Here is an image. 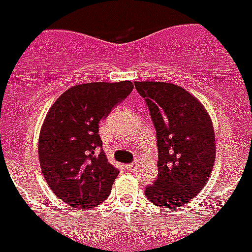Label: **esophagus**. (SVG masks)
<instances>
[{
	"label": "esophagus",
	"mask_w": 252,
	"mask_h": 252,
	"mask_svg": "<svg viewBox=\"0 0 252 252\" xmlns=\"http://www.w3.org/2000/svg\"><path fill=\"white\" fill-rule=\"evenodd\" d=\"M136 168H137V161H133V163L126 164V169H128V171H134Z\"/></svg>",
	"instance_id": "obj_1"
}]
</instances>
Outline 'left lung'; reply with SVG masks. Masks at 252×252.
I'll list each match as a JSON object with an SVG mask.
<instances>
[{
  "label": "left lung",
  "mask_w": 252,
  "mask_h": 252,
  "mask_svg": "<svg viewBox=\"0 0 252 252\" xmlns=\"http://www.w3.org/2000/svg\"><path fill=\"white\" fill-rule=\"evenodd\" d=\"M157 132L158 177L145 195L171 210L193 199L212 172L216 155L212 122L197 98L179 85L136 81Z\"/></svg>",
  "instance_id": "obj_1"
}]
</instances>
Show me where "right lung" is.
Segmentation results:
<instances>
[{"label": "right lung", "instance_id": "right-lung-1", "mask_svg": "<svg viewBox=\"0 0 252 252\" xmlns=\"http://www.w3.org/2000/svg\"><path fill=\"white\" fill-rule=\"evenodd\" d=\"M133 91L130 81L69 88L50 107L38 140L41 171L53 193L71 207H97L119 171L107 161L99 123Z\"/></svg>", "mask_w": 252, "mask_h": 252}]
</instances>
